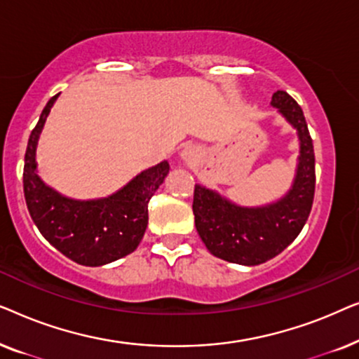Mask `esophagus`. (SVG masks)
Listing matches in <instances>:
<instances>
[{"label": "esophagus", "instance_id": "obj_1", "mask_svg": "<svg viewBox=\"0 0 359 359\" xmlns=\"http://www.w3.org/2000/svg\"><path fill=\"white\" fill-rule=\"evenodd\" d=\"M193 154H194V151H193V150H191V149H189V150H186V151H184V154H183V155H184V158H191V156H193Z\"/></svg>", "mask_w": 359, "mask_h": 359}]
</instances>
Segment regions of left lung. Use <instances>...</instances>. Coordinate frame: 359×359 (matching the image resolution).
Segmentation results:
<instances>
[{
    "label": "left lung",
    "mask_w": 359,
    "mask_h": 359,
    "mask_svg": "<svg viewBox=\"0 0 359 359\" xmlns=\"http://www.w3.org/2000/svg\"><path fill=\"white\" fill-rule=\"evenodd\" d=\"M271 104L297 129L301 142L292 189L264 208H238L204 186H194L193 212L201 240L214 257L255 266L283 252L301 233L316 193V155L301 106L286 91H276Z\"/></svg>",
    "instance_id": "left-lung-1"
}]
</instances>
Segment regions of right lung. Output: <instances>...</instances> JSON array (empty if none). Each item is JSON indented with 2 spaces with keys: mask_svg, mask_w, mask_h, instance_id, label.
Segmentation results:
<instances>
[{
  "mask_svg": "<svg viewBox=\"0 0 359 359\" xmlns=\"http://www.w3.org/2000/svg\"><path fill=\"white\" fill-rule=\"evenodd\" d=\"M43 107L29 135L24 156V198L29 214L50 245L85 266H101L134 252L149 224V201L168 175V161L137 175L129 184L104 199L75 201L63 198L42 183L36 173V149L50 107Z\"/></svg>",
  "mask_w": 359,
  "mask_h": 359,
  "instance_id": "obj_1",
  "label": "right lung"
}]
</instances>
